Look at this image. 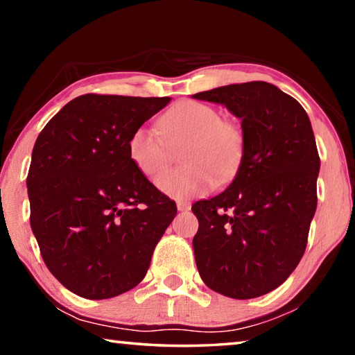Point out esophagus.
Masks as SVG:
<instances>
[{
    "label": "esophagus",
    "instance_id": "obj_1",
    "mask_svg": "<svg viewBox=\"0 0 355 355\" xmlns=\"http://www.w3.org/2000/svg\"><path fill=\"white\" fill-rule=\"evenodd\" d=\"M177 208H178V211H188V209L191 208V203L186 202V200H178Z\"/></svg>",
    "mask_w": 355,
    "mask_h": 355
}]
</instances>
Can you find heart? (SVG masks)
<instances>
[{
	"mask_svg": "<svg viewBox=\"0 0 355 355\" xmlns=\"http://www.w3.org/2000/svg\"><path fill=\"white\" fill-rule=\"evenodd\" d=\"M158 131L137 127L128 139L131 163L144 177L155 182L168 164L171 150L185 146L178 170L161 175L156 186L172 199L184 200L203 196L218 182L227 183L241 169L245 139L241 127L220 119L216 107L202 101L183 100L159 119Z\"/></svg>",
	"mask_w": 355,
	"mask_h": 355,
	"instance_id": "1",
	"label": "heart"
}]
</instances>
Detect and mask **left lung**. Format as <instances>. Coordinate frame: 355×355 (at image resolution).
Instances as JSON below:
<instances>
[{
    "instance_id": "left-lung-1",
    "label": "left lung",
    "mask_w": 355,
    "mask_h": 355,
    "mask_svg": "<svg viewBox=\"0 0 355 355\" xmlns=\"http://www.w3.org/2000/svg\"><path fill=\"white\" fill-rule=\"evenodd\" d=\"M192 97L224 105L241 119L245 139L232 184L191 208L199 219L197 269L227 297L263 296L290 277L307 248L321 164L310 119L297 100L264 81Z\"/></svg>"
}]
</instances>
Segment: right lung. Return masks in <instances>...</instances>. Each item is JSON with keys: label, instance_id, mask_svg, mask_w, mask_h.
Masks as SVG:
<instances>
[{"label": "right lung", "instance_id": "obj_1", "mask_svg": "<svg viewBox=\"0 0 355 355\" xmlns=\"http://www.w3.org/2000/svg\"><path fill=\"white\" fill-rule=\"evenodd\" d=\"M169 97L86 94L69 101L33 148L31 228L50 272L71 293L110 299L146 277L175 202L136 169L133 131Z\"/></svg>", "mask_w": 355, "mask_h": 355}]
</instances>
